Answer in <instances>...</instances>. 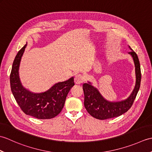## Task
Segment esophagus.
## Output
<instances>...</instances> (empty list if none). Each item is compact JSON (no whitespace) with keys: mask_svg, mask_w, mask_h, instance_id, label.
<instances>
[{"mask_svg":"<svg viewBox=\"0 0 152 152\" xmlns=\"http://www.w3.org/2000/svg\"><path fill=\"white\" fill-rule=\"evenodd\" d=\"M83 81H84V78L81 74H76L74 77V82L76 84H80V83H83Z\"/></svg>","mask_w":152,"mask_h":152,"instance_id":"34e87169","label":"esophagus"}]
</instances>
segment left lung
<instances>
[{
    "label": "left lung",
    "mask_w": 152,
    "mask_h": 152,
    "mask_svg": "<svg viewBox=\"0 0 152 152\" xmlns=\"http://www.w3.org/2000/svg\"><path fill=\"white\" fill-rule=\"evenodd\" d=\"M129 52L133 57L135 67L136 82L134 89L127 99L121 101L112 102L103 97L99 91L88 82L83 84L84 93V106L89 114L98 119H106L118 117L128 111L131 107L140 89L141 81V72L140 62L137 53L131 49Z\"/></svg>",
    "instance_id": "left-lung-1"
}]
</instances>
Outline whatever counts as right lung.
Masks as SVG:
<instances>
[{"mask_svg": "<svg viewBox=\"0 0 152 152\" xmlns=\"http://www.w3.org/2000/svg\"><path fill=\"white\" fill-rule=\"evenodd\" d=\"M27 43L18 51L12 64L10 87L16 102L25 114L37 119H51L62 110L66 96L74 86V78L58 82L42 93H33L23 86L19 75L21 57Z\"/></svg>", "mask_w": 152, "mask_h": 152, "instance_id": "right-lung-1", "label": "right lung"}]
</instances>
